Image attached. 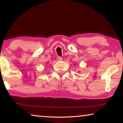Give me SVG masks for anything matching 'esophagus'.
Listing matches in <instances>:
<instances>
[{"mask_svg": "<svg viewBox=\"0 0 123 123\" xmlns=\"http://www.w3.org/2000/svg\"><path fill=\"white\" fill-rule=\"evenodd\" d=\"M57 60L59 61H61L62 60V57H60V56H58L57 57Z\"/></svg>", "mask_w": 123, "mask_h": 123, "instance_id": "esophagus-1", "label": "esophagus"}]
</instances>
